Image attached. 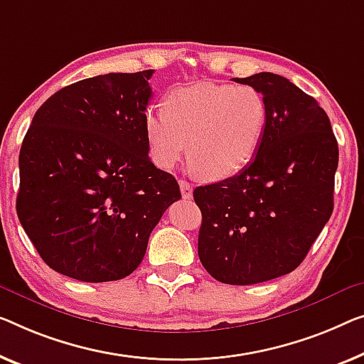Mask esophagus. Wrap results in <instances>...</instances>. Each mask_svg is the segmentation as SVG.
I'll list each match as a JSON object with an SVG mask.
<instances>
[{
	"instance_id": "esophagus-1",
	"label": "esophagus",
	"mask_w": 364,
	"mask_h": 364,
	"mask_svg": "<svg viewBox=\"0 0 364 364\" xmlns=\"http://www.w3.org/2000/svg\"><path fill=\"white\" fill-rule=\"evenodd\" d=\"M180 189H181V196L184 199H191L193 198V186L188 181L181 180L180 181Z\"/></svg>"
}]
</instances>
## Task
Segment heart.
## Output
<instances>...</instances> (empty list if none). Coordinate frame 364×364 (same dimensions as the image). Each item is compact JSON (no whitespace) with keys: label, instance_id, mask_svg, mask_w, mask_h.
Masks as SVG:
<instances>
[{"label":"heart","instance_id":"heart-1","mask_svg":"<svg viewBox=\"0 0 364 364\" xmlns=\"http://www.w3.org/2000/svg\"><path fill=\"white\" fill-rule=\"evenodd\" d=\"M164 107L145 116L150 155L161 168L175 166L189 143V164L222 180L242 171L263 142L268 106L253 86H184L166 96Z\"/></svg>","mask_w":364,"mask_h":364}]
</instances>
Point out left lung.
I'll list each match as a JSON object with an SVG mask.
<instances>
[{"label": "left lung", "instance_id": "obj_1", "mask_svg": "<svg viewBox=\"0 0 364 364\" xmlns=\"http://www.w3.org/2000/svg\"><path fill=\"white\" fill-rule=\"evenodd\" d=\"M235 81L267 101L263 142L238 175L193 196L203 267L220 283L248 286L291 273L311 250L333 210L338 144L327 112L287 78L262 72Z\"/></svg>", "mask_w": 364, "mask_h": 364}]
</instances>
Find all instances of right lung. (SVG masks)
<instances>
[{
    "label": "right lung",
    "mask_w": 364,
    "mask_h": 364,
    "mask_svg": "<svg viewBox=\"0 0 364 364\" xmlns=\"http://www.w3.org/2000/svg\"><path fill=\"white\" fill-rule=\"evenodd\" d=\"M154 70L68 85L37 109L19 151L16 210L52 269L85 283L122 279L181 199L151 164L145 111Z\"/></svg>",
    "instance_id": "1"
}]
</instances>
